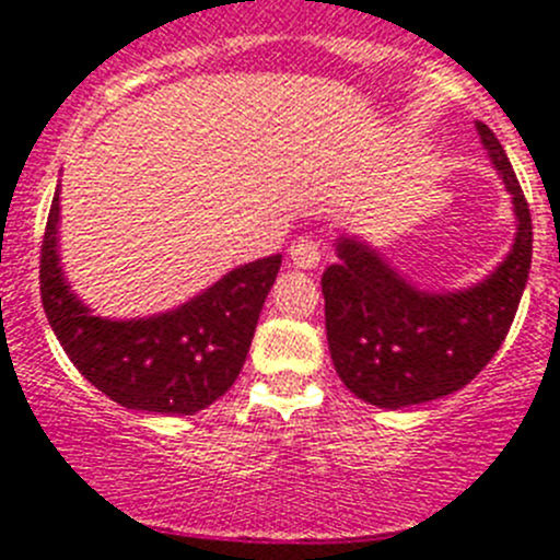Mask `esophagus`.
<instances>
[{"label":"esophagus","instance_id":"obj_1","mask_svg":"<svg viewBox=\"0 0 560 560\" xmlns=\"http://www.w3.org/2000/svg\"><path fill=\"white\" fill-rule=\"evenodd\" d=\"M289 257L296 269H316L319 260H323V249H319V241H314V237H296L294 244L289 246Z\"/></svg>","mask_w":560,"mask_h":560}]
</instances>
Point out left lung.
I'll return each mask as SVG.
<instances>
[{
  "instance_id": "left-lung-1",
  "label": "left lung",
  "mask_w": 560,
  "mask_h": 560,
  "mask_svg": "<svg viewBox=\"0 0 560 560\" xmlns=\"http://www.w3.org/2000/svg\"><path fill=\"white\" fill-rule=\"evenodd\" d=\"M479 140L513 196L516 241L493 275L463 291H420L373 246L339 237V264L323 275L325 330L334 368L355 398L400 409L463 389L502 348L533 257V221L497 133Z\"/></svg>"
}]
</instances>
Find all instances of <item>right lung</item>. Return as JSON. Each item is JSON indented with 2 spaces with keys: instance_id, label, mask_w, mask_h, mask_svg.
Here are the masks:
<instances>
[{
  "instance_id": "1",
  "label": "right lung",
  "mask_w": 560,
  "mask_h": 560,
  "mask_svg": "<svg viewBox=\"0 0 560 560\" xmlns=\"http://www.w3.org/2000/svg\"><path fill=\"white\" fill-rule=\"evenodd\" d=\"M58 190L42 241V303L69 361L126 409L192 415L235 384L280 255L237 266L167 314L103 319L78 300L58 264Z\"/></svg>"
}]
</instances>
